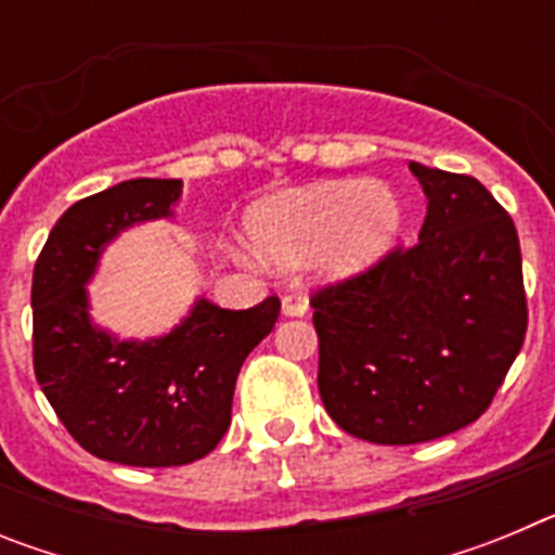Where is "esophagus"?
Segmentation results:
<instances>
[{"instance_id": "34e87169", "label": "esophagus", "mask_w": 555, "mask_h": 555, "mask_svg": "<svg viewBox=\"0 0 555 555\" xmlns=\"http://www.w3.org/2000/svg\"><path fill=\"white\" fill-rule=\"evenodd\" d=\"M308 311V297L302 288H292V292L283 297V313L286 317H302Z\"/></svg>"}]
</instances>
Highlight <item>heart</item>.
<instances>
[{"label":"heart","mask_w":555,"mask_h":555,"mask_svg":"<svg viewBox=\"0 0 555 555\" xmlns=\"http://www.w3.org/2000/svg\"><path fill=\"white\" fill-rule=\"evenodd\" d=\"M400 219V199L389 185L325 180L258 205L249 233L267 261L300 263L325 247L327 272L352 274L391 247Z\"/></svg>","instance_id":"1"}]
</instances>
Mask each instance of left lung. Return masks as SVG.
<instances>
[{
	"mask_svg": "<svg viewBox=\"0 0 555 555\" xmlns=\"http://www.w3.org/2000/svg\"><path fill=\"white\" fill-rule=\"evenodd\" d=\"M428 197L420 242L311 294L320 397L375 444L475 423L528 331L522 255L506 208L469 175L409 164Z\"/></svg>",
	"mask_w": 555,
	"mask_h": 555,
	"instance_id": "obj_1",
	"label": "left lung"
}]
</instances>
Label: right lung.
Instances as JSON below:
<instances>
[{
    "label": "right lung",
    "instance_id": "add662e5",
    "mask_svg": "<svg viewBox=\"0 0 555 555\" xmlns=\"http://www.w3.org/2000/svg\"><path fill=\"white\" fill-rule=\"evenodd\" d=\"M180 180L139 178L86 197L57 219L33 272V366L75 442L130 467L203 459L230 428L244 358L278 322L281 300L247 311L197 300L171 333L116 341L88 320L86 283L125 228L171 217Z\"/></svg>",
    "mask_w": 555,
    "mask_h": 555
}]
</instances>
